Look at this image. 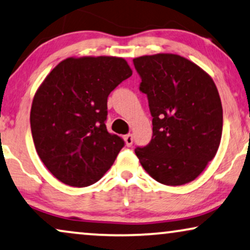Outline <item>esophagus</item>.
Listing matches in <instances>:
<instances>
[{
  "label": "esophagus",
  "instance_id": "obj_1",
  "mask_svg": "<svg viewBox=\"0 0 250 250\" xmlns=\"http://www.w3.org/2000/svg\"><path fill=\"white\" fill-rule=\"evenodd\" d=\"M125 145H127V146H131L132 143H134V137H132V135L131 134L125 135Z\"/></svg>",
  "mask_w": 250,
  "mask_h": 250
}]
</instances>
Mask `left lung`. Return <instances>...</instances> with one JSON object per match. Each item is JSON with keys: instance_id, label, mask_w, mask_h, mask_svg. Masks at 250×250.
Instances as JSON below:
<instances>
[{"instance_id": "8db88e82", "label": "left lung", "mask_w": 250, "mask_h": 250, "mask_svg": "<svg viewBox=\"0 0 250 250\" xmlns=\"http://www.w3.org/2000/svg\"><path fill=\"white\" fill-rule=\"evenodd\" d=\"M134 65L153 118L151 142L136 148V155L161 184L194 181L221 143L223 108L214 81L194 62L172 53L142 56Z\"/></svg>"}]
</instances>
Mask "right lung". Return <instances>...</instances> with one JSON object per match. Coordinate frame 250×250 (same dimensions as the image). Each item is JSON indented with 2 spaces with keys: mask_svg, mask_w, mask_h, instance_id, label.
I'll return each instance as SVG.
<instances>
[{
  "mask_svg": "<svg viewBox=\"0 0 250 250\" xmlns=\"http://www.w3.org/2000/svg\"><path fill=\"white\" fill-rule=\"evenodd\" d=\"M131 74L123 58L71 57L40 85L31 108L32 136L58 181L85 188L111 168L125 142L106 129L107 97Z\"/></svg>",
  "mask_w": 250,
  "mask_h": 250,
  "instance_id": "1",
  "label": "right lung"
}]
</instances>
